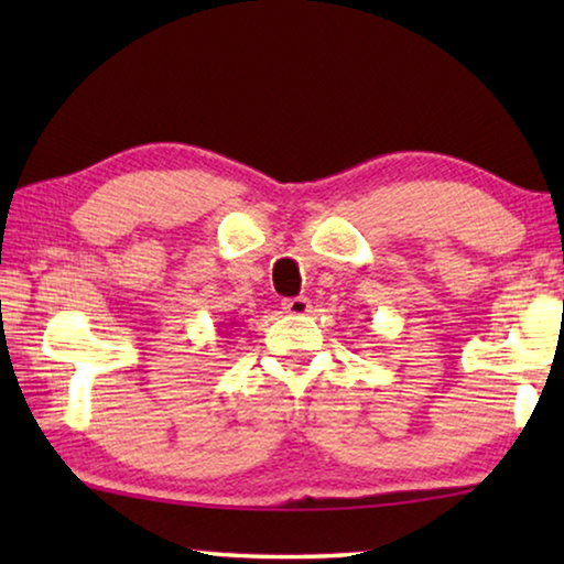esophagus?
Masks as SVG:
<instances>
[{"label":"esophagus","instance_id":"esophagus-1","mask_svg":"<svg viewBox=\"0 0 564 564\" xmlns=\"http://www.w3.org/2000/svg\"><path fill=\"white\" fill-rule=\"evenodd\" d=\"M281 305H283L285 313H291V316H305V313L311 311V301L305 299V295H295V299H285Z\"/></svg>","mask_w":564,"mask_h":564}]
</instances>
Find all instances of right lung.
<instances>
[{
  "label": "right lung",
  "instance_id": "1",
  "mask_svg": "<svg viewBox=\"0 0 564 564\" xmlns=\"http://www.w3.org/2000/svg\"><path fill=\"white\" fill-rule=\"evenodd\" d=\"M226 328H231V323H228V326H226Z\"/></svg>",
  "mask_w": 564,
  "mask_h": 564
}]
</instances>
